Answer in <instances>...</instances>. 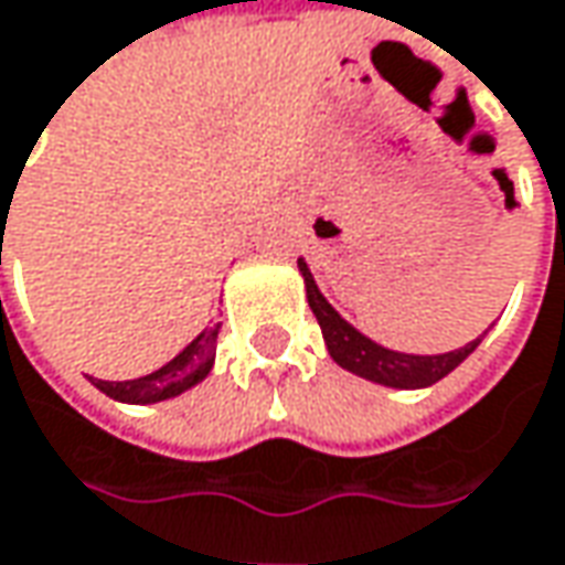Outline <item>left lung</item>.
<instances>
[{
	"label": "left lung",
	"instance_id": "obj_1",
	"mask_svg": "<svg viewBox=\"0 0 565 565\" xmlns=\"http://www.w3.org/2000/svg\"><path fill=\"white\" fill-rule=\"evenodd\" d=\"M502 190H505V206L512 210V206H515V196H512L515 190H512V181H509V178L502 181ZM298 273H301V279H305V296H308V305H311V311H315V318H318V324H321L330 359H333L340 369L353 372L359 379L384 384V387H397V391L429 387V384H436V381L445 379L448 372H455L467 355L480 347V340L487 337V330H483L477 340L465 343L461 350H451V353L438 355H416L387 350V347L375 343L372 337H365L362 330H355V327L327 301L324 292H321L318 282H315V276H311V269H308V264H305L301 257H298Z\"/></svg>",
	"mask_w": 565,
	"mask_h": 565
}]
</instances>
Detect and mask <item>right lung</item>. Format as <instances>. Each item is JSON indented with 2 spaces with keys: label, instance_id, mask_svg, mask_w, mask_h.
<instances>
[{
  "label": "right lung",
  "instance_id": "1",
  "mask_svg": "<svg viewBox=\"0 0 565 565\" xmlns=\"http://www.w3.org/2000/svg\"><path fill=\"white\" fill-rule=\"evenodd\" d=\"M218 327L222 324H212L203 333H196L181 353L174 355L171 362H164L161 369H156L152 375H142V379L132 381L92 379V384L98 387L100 394H107L110 401H120V404H158V401H171V397L190 391L193 384H200L212 372Z\"/></svg>",
  "mask_w": 565,
  "mask_h": 565
}]
</instances>
